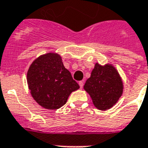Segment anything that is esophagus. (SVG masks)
Returning <instances> with one entry per match:
<instances>
[{"label": "esophagus", "instance_id": "34e87169", "mask_svg": "<svg viewBox=\"0 0 148 148\" xmlns=\"http://www.w3.org/2000/svg\"><path fill=\"white\" fill-rule=\"evenodd\" d=\"M79 85H80V88H83L84 87V81H79Z\"/></svg>", "mask_w": 148, "mask_h": 148}]
</instances>
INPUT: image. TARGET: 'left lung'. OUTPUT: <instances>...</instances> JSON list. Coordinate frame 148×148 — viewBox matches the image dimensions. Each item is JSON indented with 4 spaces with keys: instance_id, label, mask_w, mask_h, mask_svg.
<instances>
[{
    "instance_id": "obj_1",
    "label": "left lung",
    "mask_w": 148,
    "mask_h": 148,
    "mask_svg": "<svg viewBox=\"0 0 148 148\" xmlns=\"http://www.w3.org/2000/svg\"><path fill=\"white\" fill-rule=\"evenodd\" d=\"M93 103L99 110H105L117 103L123 92L121 79L111 65L104 67L96 64L90 77L84 86Z\"/></svg>"
}]
</instances>
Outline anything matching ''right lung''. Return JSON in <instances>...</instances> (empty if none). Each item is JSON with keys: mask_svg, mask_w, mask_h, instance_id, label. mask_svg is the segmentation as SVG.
Segmentation results:
<instances>
[{"mask_svg": "<svg viewBox=\"0 0 148 148\" xmlns=\"http://www.w3.org/2000/svg\"><path fill=\"white\" fill-rule=\"evenodd\" d=\"M27 76L33 98L48 110L64 105L71 92L80 88L57 53H47L36 59Z\"/></svg>", "mask_w": 148, "mask_h": 148, "instance_id": "add662e5", "label": "right lung"}]
</instances>
